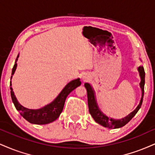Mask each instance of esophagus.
I'll return each instance as SVG.
<instances>
[{"instance_id": "34e87169", "label": "esophagus", "mask_w": 155, "mask_h": 155, "mask_svg": "<svg viewBox=\"0 0 155 155\" xmlns=\"http://www.w3.org/2000/svg\"><path fill=\"white\" fill-rule=\"evenodd\" d=\"M87 76L85 75V76H83V78H82V79H83V80H85L86 79H87Z\"/></svg>"}]
</instances>
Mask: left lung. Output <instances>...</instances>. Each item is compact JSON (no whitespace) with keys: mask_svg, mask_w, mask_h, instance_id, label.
Here are the masks:
<instances>
[{"mask_svg":"<svg viewBox=\"0 0 155 155\" xmlns=\"http://www.w3.org/2000/svg\"><path fill=\"white\" fill-rule=\"evenodd\" d=\"M138 71L139 73V76L141 78V81L139 84L140 88L141 89V97L140 102L137 107L131 113H130L128 115H126L124 118L120 119L112 118L110 117H108L105 113H103L99 108L96 100L95 92H94L93 87L89 84V83H85L84 86L87 92V100H88L89 111L91 115L92 116L93 119L96 121V123L100 124L101 126L105 128H118L124 126L127 124L132 118L137 113L139 110L140 109L141 104L143 102V92H144V84H145V72L143 67L140 66L138 67Z\"/></svg>","mask_w":155,"mask_h":155,"instance_id":"1","label":"left lung"}]
</instances>
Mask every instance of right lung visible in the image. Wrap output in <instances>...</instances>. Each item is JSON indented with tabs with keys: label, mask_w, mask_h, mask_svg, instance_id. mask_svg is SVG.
I'll return each instance as SVG.
<instances>
[{
	"label": "right lung",
	"mask_w": 155,
	"mask_h": 155,
	"mask_svg": "<svg viewBox=\"0 0 155 155\" xmlns=\"http://www.w3.org/2000/svg\"><path fill=\"white\" fill-rule=\"evenodd\" d=\"M18 56H19V54H18L17 58H16V61H15L14 66L12 68L11 80H12V76L14 74L15 71H16V67H17L16 62L18 61ZM12 85V81H11V96H12L13 103L14 104L15 107L19 112L21 116L24 119H26L28 122L31 123L32 124L44 125L53 122L58 118L63 111V106H64L67 96L74 89H76V87L81 85V81H80L79 78L71 80L63 87V89L61 91L58 95L54 99L53 101L48 103V105L39 108V109H29V108L22 106L18 102L16 96H15Z\"/></svg>",
	"instance_id": "1"
}]
</instances>
